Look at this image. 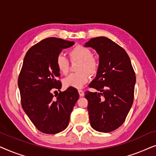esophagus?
Returning <instances> with one entry per match:
<instances>
[{"label": "esophagus", "mask_w": 156, "mask_h": 156, "mask_svg": "<svg viewBox=\"0 0 156 156\" xmlns=\"http://www.w3.org/2000/svg\"><path fill=\"white\" fill-rule=\"evenodd\" d=\"M78 92L80 97H84V92L82 90H78Z\"/></svg>", "instance_id": "esophagus-1"}]
</instances>
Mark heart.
Returning a JSON list of instances; mask_svg holds the SVG:
<instances>
[{
	"mask_svg": "<svg viewBox=\"0 0 156 156\" xmlns=\"http://www.w3.org/2000/svg\"><path fill=\"white\" fill-rule=\"evenodd\" d=\"M90 49L83 45H77L70 50L69 57L72 61L80 60L77 67L78 72L69 74L64 80L65 86L81 89L88 82L91 75L97 74L99 70V61L92 56ZM56 66L60 73L67 74L69 70V62L62 54H59L56 58Z\"/></svg>",
	"mask_w": 156,
	"mask_h": 156,
	"instance_id": "1",
	"label": "heart"
}]
</instances>
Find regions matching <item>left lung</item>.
I'll return each instance as SVG.
<instances>
[{"label":"left lung","mask_w":156,"mask_h":156,"mask_svg":"<svg viewBox=\"0 0 156 156\" xmlns=\"http://www.w3.org/2000/svg\"><path fill=\"white\" fill-rule=\"evenodd\" d=\"M97 51L99 67L90 88L87 91L91 126L96 131L108 133L123 124L134 99L136 74L131 59L123 48L105 37L91 39L85 44Z\"/></svg>","instance_id":"left-lung-1"}]
</instances>
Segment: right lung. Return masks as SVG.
Segmentation results:
<instances>
[{"label": "right lung", "instance_id": "obj_1", "mask_svg": "<svg viewBox=\"0 0 156 156\" xmlns=\"http://www.w3.org/2000/svg\"><path fill=\"white\" fill-rule=\"evenodd\" d=\"M74 44L59 38H46L31 47L23 60L18 81L21 105L34 126L44 133L55 134L67 127L80 97L74 87L60 91L62 83L57 80L60 76L56 66L57 55ZM57 90L60 92L56 95Z\"/></svg>", "mask_w": 156, "mask_h": 156}]
</instances>
